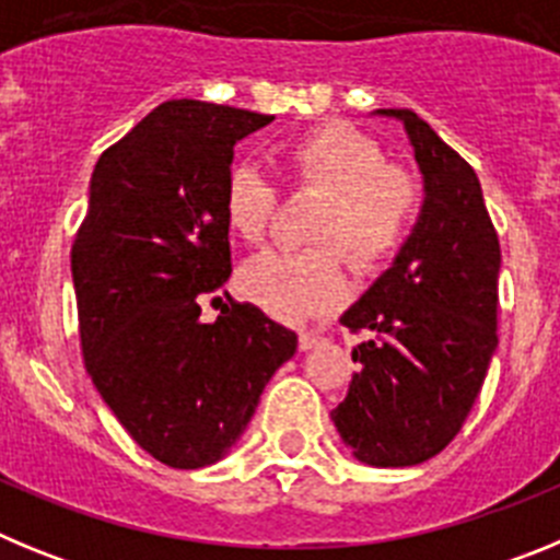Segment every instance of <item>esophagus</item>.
<instances>
[{
    "label": "esophagus",
    "mask_w": 560,
    "mask_h": 560,
    "mask_svg": "<svg viewBox=\"0 0 560 560\" xmlns=\"http://www.w3.org/2000/svg\"><path fill=\"white\" fill-rule=\"evenodd\" d=\"M323 341V334H314V330H303L300 334V350H311Z\"/></svg>",
    "instance_id": "34e87169"
}]
</instances>
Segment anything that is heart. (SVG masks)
Returning <instances> with one entry per match:
<instances>
[{
	"mask_svg": "<svg viewBox=\"0 0 560 560\" xmlns=\"http://www.w3.org/2000/svg\"><path fill=\"white\" fill-rule=\"evenodd\" d=\"M285 185L323 196L311 241L314 249H269L249 257L237 271L246 300L289 323L328 314L348 300L341 253L355 269L389 264L409 241L418 221L423 187L412 171L389 165L373 137L350 122L330 120L300 133L280 151ZM277 207V187L255 165L226 173L221 210L241 241H260Z\"/></svg>",
	"mask_w": 560,
	"mask_h": 560,
	"instance_id": "heart-1",
	"label": "heart"
}]
</instances>
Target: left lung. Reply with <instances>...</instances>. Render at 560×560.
I'll list each match as a JSON object with an SVG mask.
<instances>
[{"label":"left lung","instance_id":"obj_1","mask_svg":"<svg viewBox=\"0 0 560 560\" xmlns=\"http://www.w3.org/2000/svg\"><path fill=\"white\" fill-rule=\"evenodd\" d=\"M404 122L427 199L393 266L341 314L353 334L350 389L330 412L353 457L375 468L427 463L457 438L497 350L499 237L477 173L409 108Z\"/></svg>","mask_w":560,"mask_h":560}]
</instances>
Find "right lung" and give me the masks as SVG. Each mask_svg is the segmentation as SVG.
<instances>
[{
    "mask_svg": "<svg viewBox=\"0 0 560 560\" xmlns=\"http://www.w3.org/2000/svg\"><path fill=\"white\" fill-rule=\"evenodd\" d=\"M271 114L167 101L101 153L72 283L86 373L122 429L171 468L219 463L244 434L294 330L249 303L201 323L232 275L221 192L232 148Z\"/></svg>",
    "mask_w": 560,
    "mask_h": 560,
    "instance_id": "right-lung-1",
    "label": "right lung"
}]
</instances>
